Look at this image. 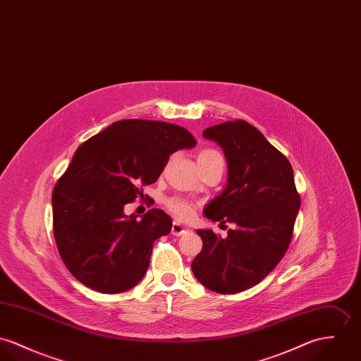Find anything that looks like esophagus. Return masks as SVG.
I'll return each instance as SVG.
<instances>
[{
  "mask_svg": "<svg viewBox=\"0 0 361 361\" xmlns=\"http://www.w3.org/2000/svg\"><path fill=\"white\" fill-rule=\"evenodd\" d=\"M187 231H190V228L178 221H174L173 226H171V234L176 235V237H180V235H184Z\"/></svg>",
  "mask_w": 361,
  "mask_h": 361,
  "instance_id": "34e87169",
  "label": "esophagus"
}]
</instances>
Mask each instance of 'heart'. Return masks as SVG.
<instances>
[{
    "label": "heart",
    "mask_w": 361,
    "mask_h": 361,
    "mask_svg": "<svg viewBox=\"0 0 361 361\" xmlns=\"http://www.w3.org/2000/svg\"><path fill=\"white\" fill-rule=\"evenodd\" d=\"M210 157H220V155L213 149H204L200 154V158H210ZM167 207L180 219H188L194 212V207L188 200H180V198H171L167 200Z\"/></svg>",
    "instance_id": "obj_1"
}]
</instances>
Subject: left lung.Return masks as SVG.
Wrapping results in <instances>:
<instances>
[{
    "mask_svg": "<svg viewBox=\"0 0 361 361\" xmlns=\"http://www.w3.org/2000/svg\"><path fill=\"white\" fill-rule=\"evenodd\" d=\"M203 137L221 147L228 166L224 191L203 214L234 228L226 238L197 230L203 246L191 269L207 289L238 293L280 263L292 240L300 197L289 161L247 121L212 126Z\"/></svg>",
    "mask_w": 361,
    "mask_h": 361,
    "instance_id": "left-lung-1",
    "label": "left lung"
}]
</instances>
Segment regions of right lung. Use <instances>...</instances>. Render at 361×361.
<instances>
[{"label": "right lung", "instance_id": "add662e5", "mask_svg": "<svg viewBox=\"0 0 361 361\" xmlns=\"http://www.w3.org/2000/svg\"><path fill=\"white\" fill-rule=\"evenodd\" d=\"M195 144L184 127L141 119L115 121L81 144L52 192L56 247L76 280L101 293L142 280L171 219L161 209L126 216L124 204L144 197L173 152Z\"/></svg>", "mask_w": 361, "mask_h": 361}]
</instances>
